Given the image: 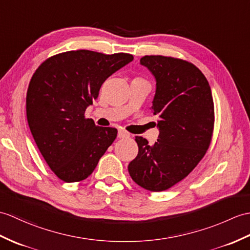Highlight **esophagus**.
Instances as JSON below:
<instances>
[{"label":"esophagus","mask_w":250,"mask_h":250,"mask_svg":"<svg viewBox=\"0 0 250 250\" xmlns=\"http://www.w3.org/2000/svg\"><path fill=\"white\" fill-rule=\"evenodd\" d=\"M118 137L119 138H127V137H130V133H127L125 130H119L118 131Z\"/></svg>","instance_id":"obj_1"}]
</instances>
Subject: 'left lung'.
<instances>
[{
	"label": "left lung",
	"instance_id": "8db88e82",
	"mask_svg": "<svg viewBox=\"0 0 250 250\" xmlns=\"http://www.w3.org/2000/svg\"><path fill=\"white\" fill-rule=\"evenodd\" d=\"M141 65L156 81L151 111L160 134L154 145L135 137L138 153L127 169L139 187L162 191L183 180L205 156L214 127L213 97L204 73L191 62L146 55Z\"/></svg>",
	"mask_w": 250,
	"mask_h": 250
}]
</instances>
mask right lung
Masks as SVG:
<instances>
[{
	"label": "right lung",
	"instance_id": "obj_1",
	"mask_svg": "<svg viewBox=\"0 0 250 250\" xmlns=\"http://www.w3.org/2000/svg\"><path fill=\"white\" fill-rule=\"evenodd\" d=\"M133 61L89 50L51 56L35 71L26 94L32 135L51 170L65 182L90 176L115 138L117 129L97 126L85 118L108 77Z\"/></svg>",
	"mask_w": 250,
	"mask_h": 250
}]
</instances>
